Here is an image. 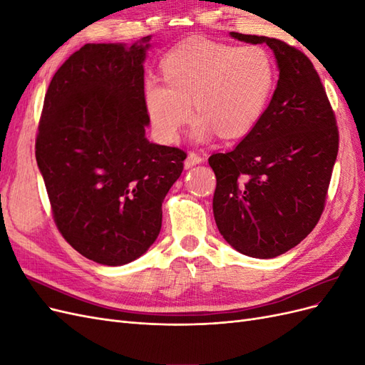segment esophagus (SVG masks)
I'll use <instances>...</instances> for the list:
<instances>
[{
  "instance_id": "1",
  "label": "esophagus",
  "mask_w": 365,
  "mask_h": 365,
  "mask_svg": "<svg viewBox=\"0 0 365 365\" xmlns=\"http://www.w3.org/2000/svg\"><path fill=\"white\" fill-rule=\"evenodd\" d=\"M204 161V158L200 155V153H196V152H190L189 153V157L185 158V168L187 169H190V168H193V165H196V164H200V163H202Z\"/></svg>"
}]
</instances>
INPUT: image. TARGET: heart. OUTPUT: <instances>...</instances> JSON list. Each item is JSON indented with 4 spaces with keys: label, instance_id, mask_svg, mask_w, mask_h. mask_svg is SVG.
I'll return each mask as SVG.
<instances>
[{
    "label": "heart",
    "instance_id": "heart-1",
    "mask_svg": "<svg viewBox=\"0 0 365 365\" xmlns=\"http://www.w3.org/2000/svg\"><path fill=\"white\" fill-rule=\"evenodd\" d=\"M165 86L145 85L150 123L165 141H175L195 113L193 138L208 140L216 130L225 140L244 137L267 108L275 82L269 53L256 46L236 47L193 39L170 51L161 65Z\"/></svg>",
    "mask_w": 365,
    "mask_h": 365
}]
</instances>
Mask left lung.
Wrapping results in <instances>:
<instances>
[{"label":"left lung","instance_id":"left-lung-1","mask_svg":"<svg viewBox=\"0 0 365 365\" xmlns=\"http://www.w3.org/2000/svg\"><path fill=\"white\" fill-rule=\"evenodd\" d=\"M230 36L267 43L279 82L244 140L208 158L216 175L213 215L236 251L272 259L300 244L323 213L338 155L336 120L306 54L274 38L236 31Z\"/></svg>","mask_w":365,"mask_h":365}]
</instances>
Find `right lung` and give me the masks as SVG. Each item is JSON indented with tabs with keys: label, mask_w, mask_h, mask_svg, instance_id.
<instances>
[{
	"label": "right lung",
	"mask_w": 365,
	"mask_h": 365,
	"mask_svg": "<svg viewBox=\"0 0 365 365\" xmlns=\"http://www.w3.org/2000/svg\"><path fill=\"white\" fill-rule=\"evenodd\" d=\"M149 41L85 43L53 76L39 121L36 161L54 222L76 251L108 267L157 240L187 157L146 138Z\"/></svg>",
	"instance_id": "obj_1"
}]
</instances>
